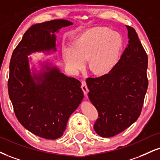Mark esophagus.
<instances>
[{
	"mask_svg": "<svg viewBox=\"0 0 160 160\" xmlns=\"http://www.w3.org/2000/svg\"><path fill=\"white\" fill-rule=\"evenodd\" d=\"M81 88H82V91H83L84 95L86 96V95H87V92H88V88H87V85H86V82L85 81V80H82Z\"/></svg>",
	"mask_w": 160,
	"mask_h": 160,
	"instance_id": "esophagus-1",
	"label": "esophagus"
}]
</instances>
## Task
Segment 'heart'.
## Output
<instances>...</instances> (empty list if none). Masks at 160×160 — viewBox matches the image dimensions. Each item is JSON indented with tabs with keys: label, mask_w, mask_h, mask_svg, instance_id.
<instances>
[{
	"label": "heart",
	"mask_w": 160,
	"mask_h": 160,
	"mask_svg": "<svg viewBox=\"0 0 160 160\" xmlns=\"http://www.w3.org/2000/svg\"><path fill=\"white\" fill-rule=\"evenodd\" d=\"M123 38L107 28H95L83 32L63 49L64 61L72 70H80L88 60L89 70L101 76L118 64L123 48Z\"/></svg>",
	"instance_id": "heart-1"
}]
</instances>
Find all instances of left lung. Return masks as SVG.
<instances>
[{
  "mask_svg": "<svg viewBox=\"0 0 160 160\" xmlns=\"http://www.w3.org/2000/svg\"><path fill=\"white\" fill-rule=\"evenodd\" d=\"M128 30V47L110 72L86 80L90 101L98 112L94 130L102 137L120 133L137 120L147 92L148 56L136 30Z\"/></svg>",
  "mask_w": 160,
  "mask_h": 160,
  "instance_id": "left-lung-1",
  "label": "left lung"
}]
</instances>
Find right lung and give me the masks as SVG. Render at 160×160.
I'll use <instances>...</instances> for the list:
<instances>
[{
  "label": "right lung",
  "mask_w": 160,
  "mask_h": 160,
  "mask_svg": "<svg viewBox=\"0 0 160 160\" xmlns=\"http://www.w3.org/2000/svg\"><path fill=\"white\" fill-rule=\"evenodd\" d=\"M73 23L63 19L32 25L13 51L9 64L8 92L15 114L24 128L34 135L57 139L83 98L81 82L67 77L52 63L30 71L28 56L57 51L56 35Z\"/></svg>",
  "instance_id": "add662e5"
}]
</instances>
